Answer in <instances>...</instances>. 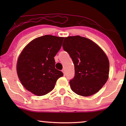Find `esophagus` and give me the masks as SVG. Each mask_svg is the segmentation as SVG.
Wrapping results in <instances>:
<instances>
[{
    "label": "esophagus",
    "mask_w": 126,
    "mask_h": 126,
    "mask_svg": "<svg viewBox=\"0 0 126 126\" xmlns=\"http://www.w3.org/2000/svg\"><path fill=\"white\" fill-rule=\"evenodd\" d=\"M62 72H63V73H64V75H65V70L64 69H62Z\"/></svg>",
    "instance_id": "esophagus-1"
}]
</instances>
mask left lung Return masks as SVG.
<instances>
[{"label": "left lung", "instance_id": "8db88e82", "mask_svg": "<svg viewBox=\"0 0 126 126\" xmlns=\"http://www.w3.org/2000/svg\"><path fill=\"white\" fill-rule=\"evenodd\" d=\"M63 48L74 64L75 76L69 82L72 90L84 97L98 92L109 77V60L104 51L92 40L79 35L65 37Z\"/></svg>", "mask_w": 126, "mask_h": 126}]
</instances>
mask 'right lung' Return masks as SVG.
<instances>
[{"instance_id": "right-lung-1", "label": "right lung", "mask_w": 126, "mask_h": 126, "mask_svg": "<svg viewBox=\"0 0 126 126\" xmlns=\"http://www.w3.org/2000/svg\"><path fill=\"white\" fill-rule=\"evenodd\" d=\"M64 37L46 35L32 40L22 50L16 63V72L25 88L38 96L54 88L63 73L55 68L54 57L62 45Z\"/></svg>"}]
</instances>
